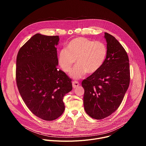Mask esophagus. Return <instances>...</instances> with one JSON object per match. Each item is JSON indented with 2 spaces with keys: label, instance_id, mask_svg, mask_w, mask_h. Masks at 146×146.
I'll list each match as a JSON object with an SVG mask.
<instances>
[{
  "label": "esophagus",
  "instance_id": "esophagus-1",
  "mask_svg": "<svg viewBox=\"0 0 146 146\" xmlns=\"http://www.w3.org/2000/svg\"><path fill=\"white\" fill-rule=\"evenodd\" d=\"M72 86H73V87L74 88H77L78 86H79L80 84H79V82L78 81H74L72 82Z\"/></svg>",
  "mask_w": 146,
  "mask_h": 146
}]
</instances>
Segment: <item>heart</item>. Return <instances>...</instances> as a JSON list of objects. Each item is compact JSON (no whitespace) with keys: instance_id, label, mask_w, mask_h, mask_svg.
<instances>
[{"instance_id":"obj_1","label":"heart","mask_w":146,"mask_h":146,"mask_svg":"<svg viewBox=\"0 0 146 146\" xmlns=\"http://www.w3.org/2000/svg\"><path fill=\"white\" fill-rule=\"evenodd\" d=\"M107 53V47L102 41L76 37L69 41L65 49L59 52L58 62L62 70L69 73L76 60L77 65L70 76L78 79L87 73L92 74L99 70L105 61Z\"/></svg>"}]
</instances>
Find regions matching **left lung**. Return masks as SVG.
<instances>
[{"mask_svg": "<svg viewBox=\"0 0 146 146\" xmlns=\"http://www.w3.org/2000/svg\"><path fill=\"white\" fill-rule=\"evenodd\" d=\"M107 56L102 66L82 81L86 112L101 119L110 115L120 106L130 82L128 54L119 41L105 33Z\"/></svg>", "mask_w": 146, "mask_h": 146, "instance_id": "1", "label": "left lung"}]
</instances>
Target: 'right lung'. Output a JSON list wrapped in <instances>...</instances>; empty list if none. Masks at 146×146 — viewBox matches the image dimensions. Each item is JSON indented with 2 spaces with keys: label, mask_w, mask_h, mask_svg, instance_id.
<instances>
[{
  "label": "right lung",
  "mask_w": 146,
  "mask_h": 146,
  "mask_svg": "<svg viewBox=\"0 0 146 146\" xmlns=\"http://www.w3.org/2000/svg\"><path fill=\"white\" fill-rule=\"evenodd\" d=\"M59 36L37 33L19 49L16 61L19 92L31 111L52 121L63 114L64 96L72 91V80L59 70L56 48Z\"/></svg>",
  "instance_id": "right-lung-1"
}]
</instances>
